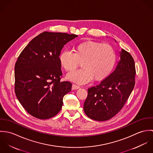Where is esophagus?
Segmentation results:
<instances>
[{
  "mask_svg": "<svg viewBox=\"0 0 153 153\" xmlns=\"http://www.w3.org/2000/svg\"><path fill=\"white\" fill-rule=\"evenodd\" d=\"M79 87L78 85H75V84H73L72 86V90H75V89H79Z\"/></svg>",
  "mask_w": 153,
  "mask_h": 153,
  "instance_id": "obj_1",
  "label": "esophagus"
}]
</instances>
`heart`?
Wrapping results in <instances>:
<instances>
[{
    "label": "heart",
    "mask_w": 153,
    "mask_h": 153,
    "mask_svg": "<svg viewBox=\"0 0 153 153\" xmlns=\"http://www.w3.org/2000/svg\"><path fill=\"white\" fill-rule=\"evenodd\" d=\"M74 53L64 51L59 56L62 67L68 72L74 71L82 62V68L69 74L67 78L79 84L91 81L100 82L106 79L114 70L117 55L114 49L107 44L87 41L76 45Z\"/></svg>",
    "instance_id": "heart-1"
}]
</instances>
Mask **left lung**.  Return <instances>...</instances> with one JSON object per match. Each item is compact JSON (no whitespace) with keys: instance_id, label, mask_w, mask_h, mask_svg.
Segmentation results:
<instances>
[{"instance_id":"obj_1","label":"left lung","mask_w":153,"mask_h":153,"mask_svg":"<svg viewBox=\"0 0 153 153\" xmlns=\"http://www.w3.org/2000/svg\"><path fill=\"white\" fill-rule=\"evenodd\" d=\"M119 53L120 59L115 70L99 85L88 89L84 111L91 119L104 121L112 118L122 109L134 89V59L123 49Z\"/></svg>"}]
</instances>
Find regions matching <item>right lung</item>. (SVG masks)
Masks as SVG:
<instances>
[{"label": "right lung", "mask_w": 153, "mask_h": 153, "mask_svg": "<svg viewBox=\"0 0 153 153\" xmlns=\"http://www.w3.org/2000/svg\"><path fill=\"white\" fill-rule=\"evenodd\" d=\"M78 37L74 34L44 32L34 38L19 56L15 66V90L18 100L29 114L51 118L62 108L64 95L72 84L61 82L59 61L64 45Z\"/></svg>", "instance_id": "add662e5"}]
</instances>
